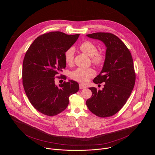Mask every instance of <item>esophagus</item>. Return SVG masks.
<instances>
[{
  "label": "esophagus",
  "instance_id": "obj_1",
  "mask_svg": "<svg viewBox=\"0 0 155 155\" xmlns=\"http://www.w3.org/2000/svg\"><path fill=\"white\" fill-rule=\"evenodd\" d=\"M79 87H80V90H84V89H85V88H86V86H84L82 84H79Z\"/></svg>",
  "mask_w": 155,
  "mask_h": 155
}]
</instances>
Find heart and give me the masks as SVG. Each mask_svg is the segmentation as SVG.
<instances>
[{
	"instance_id": "1",
	"label": "heart",
	"mask_w": 155,
	"mask_h": 155,
	"mask_svg": "<svg viewBox=\"0 0 155 155\" xmlns=\"http://www.w3.org/2000/svg\"><path fill=\"white\" fill-rule=\"evenodd\" d=\"M78 48L86 55L91 57L92 62L97 65H102L105 61V54L102 51H97V47L94 43L91 41L86 40L80 44ZM65 62L68 65H71L74 59V50L69 48L64 53ZM95 75L94 71L91 68L84 69L78 68L72 71L70 77L72 79L83 83H86Z\"/></svg>"
}]
</instances>
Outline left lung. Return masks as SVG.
<instances>
[{"instance_id": "left-lung-1", "label": "left lung", "mask_w": 155, "mask_h": 155, "mask_svg": "<svg viewBox=\"0 0 155 155\" xmlns=\"http://www.w3.org/2000/svg\"><path fill=\"white\" fill-rule=\"evenodd\" d=\"M102 41L107 47L105 61L101 73L93 80L96 84L105 83L102 90L90 87L91 97L86 105L101 118L114 115L126 103L136 82L133 59L125 44L115 35L108 32L87 34Z\"/></svg>"}]
</instances>
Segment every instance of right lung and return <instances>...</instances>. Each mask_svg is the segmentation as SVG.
<instances>
[{"mask_svg":"<svg viewBox=\"0 0 155 155\" xmlns=\"http://www.w3.org/2000/svg\"><path fill=\"white\" fill-rule=\"evenodd\" d=\"M80 34L68 35L55 31L38 36L27 50L23 63V85L31 104L38 112L50 117L67 108L69 97L79 90L78 83L64 81L58 86L56 77L66 63L64 53L77 41Z\"/></svg>","mask_w":155,"mask_h":155,"instance_id":"1","label":"right lung"}]
</instances>
